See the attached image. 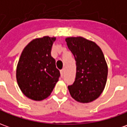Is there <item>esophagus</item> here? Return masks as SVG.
I'll return each mask as SVG.
<instances>
[{
    "label": "esophagus",
    "mask_w": 127,
    "mask_h": 127,
    "mask_svg": "<svg viewBox=\"0 0 127 127\" xmlns=\"http://www.w3.org/2000/svg\"><path fill=\"white\" fill-rule=\"evenodd\" d=\"M64 69H62V70H61V75H62V77L64 75Z\"/></svg>",
    "instance_id": "1"
}]
</instances>
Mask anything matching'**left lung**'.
I'll list each match as a JSON object with an SVG mask.
<instances>
[{
	"label": "left lung",
	"mask_w": 127,
	"mask_h": 127,
	"mask_svg": "<svg viewBox=\"0 0 127 127\" xmlns=\"http://www.w3.org/2000/svg\"><path fill=\"white\" fill-rule=\"evenodd\" d=\"M65 41L76 62L75 82L68 86L76 101L89 103L98 97L104 89L108 67L102 50L83 37H68Z\"/></svg>",
	"instance_id": "8db88e82"
}]
</instances>
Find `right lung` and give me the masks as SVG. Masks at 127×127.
<instances>
[{
    "mask_svg": "<svg viewBox=\"0 0 127 127\" xmlns=\"http://www.w3.org/2000/svg\"><path fill=\"white\" fill-rule=\"evenodd\" d=\"M56 38H36L23 50L16 68V79L23 93L30 99L40 101L47 98L58 82L60 72L51 56Z\"/></svg>",
    "mask_w": 127,
    "mask_h": 127,
    "instance_id": "add662e5",
    "label": "right lung"
}]
</instances>
